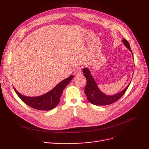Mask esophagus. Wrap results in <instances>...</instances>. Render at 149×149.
Returning <instances> with one entry per match:
<instances>
[{"label":"esophagus","instance_id":"esophagus-1","mask_svg":"<svg viewBox=\"0 0 149 149\" xmlns=\"http://www.w3.org/2000/svg\"><path fill=\"white\" fill-rule=\"evenodd\" d=\"M81 74V68H79V67L76 68L74 71V75L76 76H78V75H80Z\"/></svg>","mask_w":149,"mask_h":149}]
</instances>
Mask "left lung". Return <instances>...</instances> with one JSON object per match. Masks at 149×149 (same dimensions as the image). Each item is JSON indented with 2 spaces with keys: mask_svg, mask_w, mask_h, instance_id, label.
I'll use <instances>...</instances> for the list:
<instances>
[{
  "mask_svg": "<svg viewBox=\"0 0 149 149\" xmlns=\"http://www.w3.org/2000/svg\"><path fill=\"white\" fill-rule=\"evenodd\" d=\"M123 42L124 45L128 48L132 52L129 43L125 39H123ZM84 75L86 77L87 79V85L85 87V93L86 94L88 100L93 104L96 105H107L114 103V102L118 100L125 93L127 88H129L130 84L127 86L122 91L113 95H108L104 94L100 90L98 87L97 84L92 76L91 72L87 68H84L82 70Z\"/></svg>",
  "mask_w": 149,
  "mask_h": 149,
  "instance_id": "8db88e82",
  "label": "left lung"
}]
</instances>
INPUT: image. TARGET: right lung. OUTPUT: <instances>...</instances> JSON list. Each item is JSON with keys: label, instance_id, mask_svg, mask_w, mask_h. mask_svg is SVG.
<instances>
[{"label": "right lung", "instance_id": "1", "mask_svg": "<svg viewBox=\"0 0 149 149\" xmlns=\"http://www.w3.org/2000/svg\"><path fill=\"white\" fill-rule=\"evenodd\" d=\"M74 78L71 75L67 78L63 79L50 91L38 97H27L20 94L13 87L18 97L24 102L29 107L38 110L48 111L54 109L60 102V98L65 87Z\"/></svg>", "mask_w": 149, "mask_h": 149}]
</instances>
